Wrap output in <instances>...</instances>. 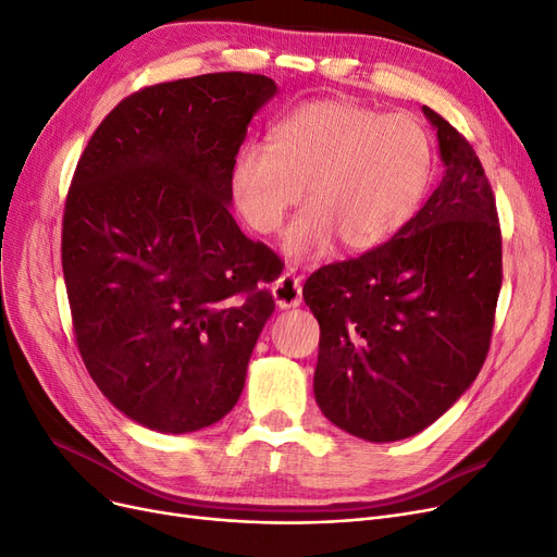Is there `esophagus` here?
<instances>
[{"mask_svg": "<svg viewBox=\"0 0 557 557\" xmlns=\"http://www.w3.org/2000/svg\"><path fill=\"white\" fill-rule=\"evenodd\" d=\"M273 298L280 310H292L302 302V284L294 273H282L273 284Z\"/></svg>", "mask_w": 557, "mask_h": 557, "instance_id": "obj_1", "label": "esophagus"}]
</instances>
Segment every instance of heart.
I'll use <instances>...</instances> for the list:
<instances>
[{
	"label": "heart",
	"mask_w": 557,
	"mask_h": 557,
	"mask_svg": "<svg viewBox=\"0 0 557 557\" xmlns=\"http://www.w3.org/2000/svg\"><path fill=\"white\" fill-rule=\"evenodd\" d=\"M434 172V144L408 114H385L354 100L323 98L286 114L271 147L238 149L230 190L257 234H273L302 197L307 206L284 234V250L314 255L335 236L362 252L413 218Z\"/></svg>",
	"instance_id": "1"
}]
</instances>
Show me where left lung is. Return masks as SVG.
I'll list each match as a JSON object with an SVG mask.
<instances>
[{
    "mask_svg": "<svg viewBox=\"0 0 557 557\" xmlns=\"http://www.w3.org/2000/svg\"><path fill=\"white\" fill-rule=\"evenodd\" d=\"M445 174L387 243L319 268L302 298L321 325L314 397L346 434H420L478 379L503 284L491 183L468 139L431 108Z\"/></svg>",
    "mask_w": 557,
    "mask_h": 557,
    "instance_id": "obj_1",
    "label": "left lung"
}]
</instances>
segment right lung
I'll use <instances>...</instances> for the list:
<instances>
[{
    "mask_svg": "<svg viewBox=\"0 0 557 557\" xmlns=\"http://www.w3.org/2000/svg\"><path fill=\"white\" fill-rule=\"evenodd\" d=\"M275 94L255 73L144 87L77 160L61 226L75 342L110 404L160 434L230 413L275 310V252L230 213L232 162Z\"/></svg>",
    "mask_w": 557,
    "mask_h": 557,
    "instance_id": "right-lung-1",
    "label": "right lung"
}]
</instances>
